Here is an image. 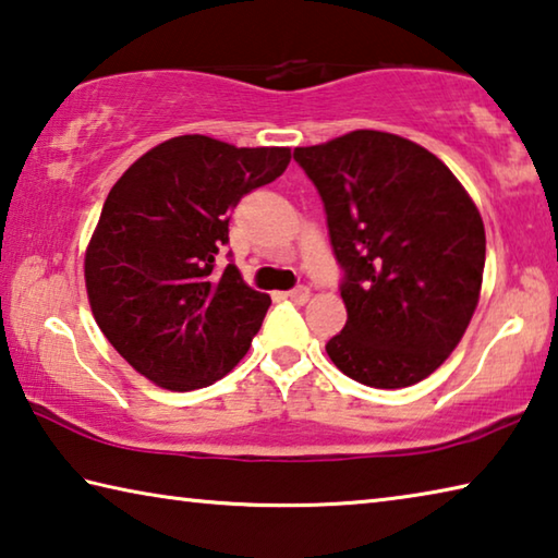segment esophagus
I'll use <instances>...</instances> for the list:
<instances>
[{"mask_svg": "<svg viewBox=\"0 0 558 558\" xmlns=\"http://www.w3.org/2000/svg\"><path fill=\"white\" fill-rule=\"evenodd\" d=\"M288 298H290L292 302H298V305H305V302L310 300V288H307V286L292 288V290L288 292Z\"/></svg>", "mask_w": 558, "mask_h": 558, "instance_id": "34e87169", "label": "esophagus"}]
</instances>
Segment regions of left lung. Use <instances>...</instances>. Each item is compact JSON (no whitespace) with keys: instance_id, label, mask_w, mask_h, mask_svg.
Listing matches in <instances>:
<instances>
[{"instance_id":"obj_1","label":"left lung","mask_w":558,"mask_h":558,"mask_svg":"<svg viewBox=\"0 0 558 558\" xmlns=\"http://www.w3.org/2000/svg\"><path fill=\"white\" fill-rule=\"evenodd\" d=\"M292 157L323 196L344 270L347 325L327 342L329 359L374 389L426 379L477 307L485 270L477 206L436 155L391 132L354 130Z\"/></svg>"}]
</instances>
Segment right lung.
Wrapping results in <instances>:
<instances>
[{"label":"right lung","mask_w":558,"mask_h":558,"mask_svg":"<svg viewBox=\"0 0 558 558\" xmlns=\"http://www.w3.org/2000/svg\"><path fill=\"white\" fill-rule=\"evenodd\" d=\"M288 165V147L182 135L110 189L86 251V288L98 327L132 369L194 391L245 356L270 298L245 286L233 263L216 276V256L235 204Z\"/></svg>","instance_id":"add662e5"}]
</instances>
